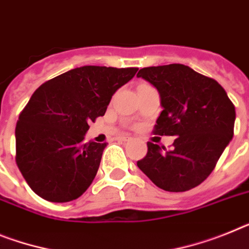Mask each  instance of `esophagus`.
<instances>
[{
	"label": "esophagus",
	"mask_w": 249,
	"mask_h": 249,
	"mask_svg": "<svg viewBox=\"0 0 249 249\" xmlns=\"http://www.w3.org/2000/svg\"><path fill=\"white\" fill-rule=\"evenodd\" d=\"M117 141H123V142H126V141H129L131 140V137H127V136H118V137H116Z\"/></svg>",
	"instance_id": "obj_1"
}]
</instances>
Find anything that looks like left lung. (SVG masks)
<instances>
[{"label":"left lung","instance_id":"1","mask_svg":"<svg viewBox=\"0 0 249 249\" xmlns=\"http://www.w3.org/2000/svg\"><path fill=\"white\" fill-rule=\"evenodd\" d=\"M137 76L160 93L163 109L154 133L176 136L169 151L147 142L137 166L162 190H190L212 174L233 137L234 104L216 80L182 64L142 68Z\"/></svg>","mask_w":249,"mask_h":249}]
</instances>
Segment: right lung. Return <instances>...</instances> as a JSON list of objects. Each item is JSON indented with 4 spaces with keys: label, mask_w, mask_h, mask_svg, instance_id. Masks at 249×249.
<instances>
[{
    "label": "right lung",
    "mask_w": 249,
    "mask_h": 249,
    "mask_svg": "<svg viewBox=\"0 0 249 249\" xmlns=\"http://www.w3.org/2000/svg\"><path fill=\"white\" fill-rule=\"evenodd\" d=\"M139 68L86 65L36 89L16 123V163L35 194L74 200L90 186L107 142H84L89 123L104 116L112 95Z\"/></svg>",
    "instance_id": "add662e5"
}]
</instances>
